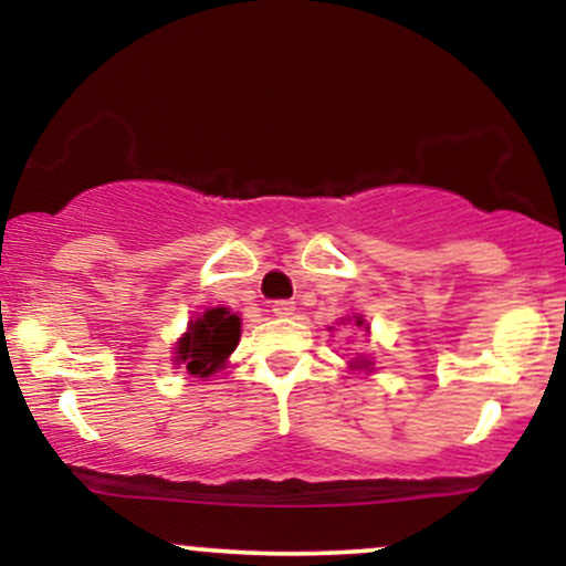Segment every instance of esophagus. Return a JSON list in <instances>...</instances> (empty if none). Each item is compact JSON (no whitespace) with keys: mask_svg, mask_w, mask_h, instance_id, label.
Returning <instances> with one entry per match:
<instances>
[{"mask_svg":"<svg viewBox=\"0 0 566 566\" xmlns=\"http://www.w3.org/2000/svg\"><path fill=\"white\" fill-rule=\"evenodd\" d=\"M271 311H274V316H292V311H295V303H292V301H274Z\"/></svg>","mask_w":566,"mask_h":566,"instance_id":"1","label":"esophagus"}]
</instances>
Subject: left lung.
Returning a JSON list of instances; mask_svg holds the SVG:
<instances>
[{"label": "left lung", "mask_w": 566, "mask_h": 566, "mask_svg": "<svg viewBox=\"0 0 566 566\" xmlns=\"http://www.w3.org/2000/svg\"><path fill=\"white\" fill-rule=\"evenodd\" d=\"M337 324H356V327H359V329H365V333L369 335V324L365 322V316H361V314L340 316V322H337ZM329 329H335V327H329ZM373 365H375V361L369 359L367 354H356L354 359L348 361V369H354V373H365V375H369V373H373V369H375Z\"/></svg>", "instance_id": "1"}]
</instances>
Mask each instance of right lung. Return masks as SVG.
<instances>
[{"label":"right lung","instance_id":"add662e5","mask_svg":"<svg viewBox=\"0 0 566 566\" xmlns=\"http://www.w3.org/2000/svg\"><path fill=\"white\" fill-rule=\"evenodd\" d=\"M239 337H242V319L226 305L193 314L186 333L172 346V367H184L193 378H210L229 365Z\"/></svg>","mask_w":566,"mask_h":566}]
</instances>
